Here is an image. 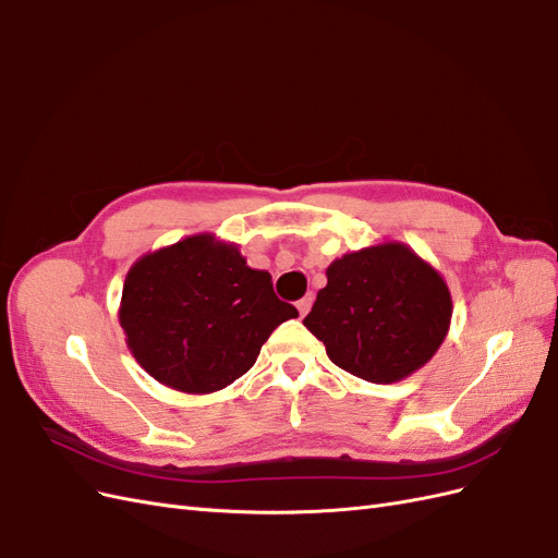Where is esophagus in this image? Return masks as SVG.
I'll return each instance as SVG.
<instances>
[{
	"label": "esophagus",
	"instance_id": "34e87169",
	"mask_svg": "<svg viewBox=\"0 0 558 558\" xmlns=\"http://www.w3.org/2000/svg\"><path fill=\"white\" fill-rule=\"evenodd\" d=\"M312 302H314V295H312V293L305 295L302 300H298V312H300V316H307V312L312 310Z\"/></svg>",
	"mask_w": 558,
	"mask_h": 558
}]
</instances>
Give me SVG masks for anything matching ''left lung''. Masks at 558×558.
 <instances>
[{"label":"left lung","instance_id":"obj_1","mask_svg":"<svg viewBox=\"0 0 558 558\" xmlns=\"http://www.w3.org/2000/svg\"><path fill=\"white\" fill-rule=\"evenodd\" d=\"M326 277L305 326L353 377L408 379L442 347L453 312L449 286L412 246L384 240L344 253Z\"/></svg>","mask_w":558,"mask_h":558}]
</instances>
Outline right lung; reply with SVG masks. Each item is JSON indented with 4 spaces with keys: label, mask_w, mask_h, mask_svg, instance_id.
<instances>
[{
    "label": "right lung",
    "mask_w": 558,
    "mask_h": 558,
    "mask_svg": "<svg viewBox=\"0 0 558 558\" xmlns=\"http://www.w3.org/2000/svg\"><path fill=\"white\" fill-rule=\"evenodd\" d=\"M298 310L272 291L238 244L199 232L144 253L123 281L118 320L146 373L181 393L207 396L256 363L260 347Z\"/></svg>",
    "instance_id": "obj_1"
}]
</instances>
